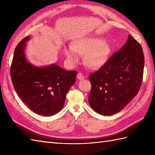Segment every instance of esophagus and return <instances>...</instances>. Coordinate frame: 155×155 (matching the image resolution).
<instances>
[{"label":"esophagus","instance_id":"1","mask_svg":"<svg viewBox=\"0 0 155 155\" xmlns=\"http://www.w3.org/2000/svg\"><path fill=\"white\" fill-rule=\"evenodd\" d=\"M77 78L78 79V80H83V79L84 78V75L82 74V73H79L77 74Z\"/></svg>","mask_w":155,"mask_h":155}]
</instances>
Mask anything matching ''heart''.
<instances>
[{
	"label": "heart",
	"instance_id": "b5f03b06",
	"mask_svg": "<svg viewBox=\"0 0 155 155\" xmlns=\"http://www.w3.org/2000/svg\"><path fill=\"white\" fill-rule=\"evenodd\" d=\"M65 53L69 61H78V54L84 55V61L91 68H99L108 61L111 53V46L104 39L86 37L73 42L72 46L65 48Z\"/></svg>",
	"mask_w": 155,
	"mask_h": 155
}]
</instances>
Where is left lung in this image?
I'll return each mask as SVG.
<instances>
[{
    "instance_id": "8db88e82",
    "label": "left lung",
    "mask_w": 155,
    "mask_h": 155,
    "mask_svg": "<svg viewBox=\"0 0 155 155\" xmlns=\"http://www.w3.org/2000/svg\"><path fill=\"white\" fill-rule=\"evenodd\" d=\"M142 47L131 35L125 45L105 64L89 76L92 89L88 102L95 111L112 115L136 96L143 74Z\"/></svg>"
}]
</instances>
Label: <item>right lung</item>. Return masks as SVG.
<instances>
[{
	"label": "right lung",
	"instance_id": "1",
	"mask_svg": "<svg viewBox=\"0 0 155 155\" xmlns=\"http://www.w3.org/2000/svg\"><path fill=\"white\" fill-rule=\"evenodd\" d=\"M30 38H23L15 48L10 68L12 82L19 97L33 112L54 115L64 106L66 94L75 82L77 72L66 71L55 63L33 65L25 52Z\"/></svg>",
	"mask_w": 155,
	"mask_h": 155
}]
</instances>
